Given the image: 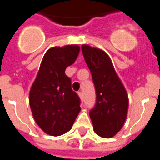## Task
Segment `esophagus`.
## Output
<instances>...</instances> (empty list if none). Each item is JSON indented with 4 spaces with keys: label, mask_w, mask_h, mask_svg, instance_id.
<instances>
[{
    "label": "esophagus",
    "mask_w": 160,
    "mask_h": 160,
    "mask_svg": "<svg viewBox=\"0 0 160 160\" xmlns=\"http://www.w3.org/2000/svg\"><path fill=\"white\" fill-rule=\"evenodd\" d=\"M78 96L79 97H80V98H81V99H82V98H83V93H82V92H78Z\"/></svg>",
    "instance_id": "34e87169"
}]
</instances>
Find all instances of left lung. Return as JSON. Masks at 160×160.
Returning a JSON list of instances; mask_svg holds the SVG:
<instances>
[{"label":"left lung","mask_w":160,"mask_h":160,"mask_svg":"<svg viewBox=\"0 0 160 160\" xmlns=\"http://www.w3.org/2000/svg\"><path fill=\"white\" fill-rule=\"evenodd\" d=\"M82 52L96 90V103L89 112L93 130L100 137L112 138L119 132L127 118V92L107 53L88 45L82 46Z\"/></svg>","instance_id":"left-lung-1"}]
</instances>
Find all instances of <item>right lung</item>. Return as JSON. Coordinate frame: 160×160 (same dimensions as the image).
<instances>
[{
	"mask_svg": "<svg viewBox=\"0 0 160 160\" xmlns=\"http://www.w3.org/2000/svg\"><path fill=\"white\" fill-rule=\"evenodd\" d=\"M78 45L50 48L41 62L29 93V103L36 122L46 133L60 136L72 127L80 108V98L72 91L65 70L76 61Z\"/></svg>",
	"mask_w": 160,
	"mask_h": 160,
	"instance_id": "obj_1",
	"label": "right lung"
}]
</instances>
